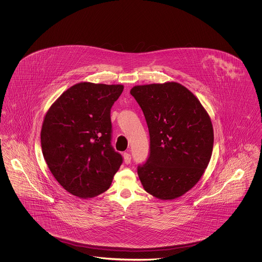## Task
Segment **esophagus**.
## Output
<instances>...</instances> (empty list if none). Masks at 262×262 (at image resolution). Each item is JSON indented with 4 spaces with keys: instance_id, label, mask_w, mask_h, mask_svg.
Instances as JSON below:
<instances>
[{
    "instance_id": "34e87169",
    "label": "esophagus",
    "mask_w": 262,
    "mask_h": 262,
    "mask_svg": "<svg viewBox=\"0 0 262 262\" xmlns=\"http://www.w3.org/2000/svg\"><path fill=\"white\" fill-rule=\"evenodd\" d=\"M124 161H125V164L126 165H128L130 161H132V156H130V154L129 153H124Z\"/></svg>"
}]
</instances>
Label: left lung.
<instances>
[{
    "mask_svg": "<svg viewBox=\"0 0 262 262\" xmlns=\"http://www.w3.org/2000/svg\"><path fill=\"white\" fill-rule=\"evenodd\" d=\"M130 94L149 130V157L137 167L139 180L157 199L182 196L196 185L210 161V117L200 100L178 82L137 85Z\"/></svg>",
    "mask_w": 262,
    "mask_h": 262,
    "instance_id": "1",
    "label": "left lung"
}]
</instances>
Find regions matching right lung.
Instances as JSON below:
<instances>
[{"label":"right lung","mask_w":262,"mask_h":262,"mask_svg":"<svg viewBox=\"0 0 262 262\" xmlns=\"http://www.w3.org/2000/svg\"><path fill=\"white\" fill-rule=\"evenodd\" d=\"M121 84L79 82L44 118L41 147L51 173L67 191L89 199L106 191L123 157L111 145V108Z\"/></svg>","instance_id":"right-lung-1"}]
</instances>
